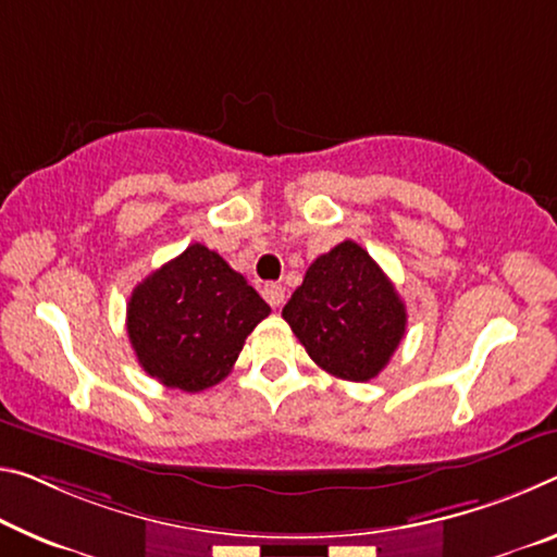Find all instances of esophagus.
<instances>
[{
  "label": "esophagus",
  "instance_id": "obj_1",
  "mask_svg": "<svg viewBox=\"0 0 557 557\" xmlns=\"http://www.w3.org/2000/svg\"><path fill=\"white\" fill-rule=\"evenodd\" d=\"M262 297L268 299L270 307H280L285 302V287L277 285V282H270V285L262 287Z\"/></svg>",
  "mask_w": 557,
  "mask_h": 557
}]
</instances>
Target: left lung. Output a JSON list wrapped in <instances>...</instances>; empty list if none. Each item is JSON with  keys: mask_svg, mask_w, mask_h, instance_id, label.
Returning <instances> with one entry per match:
<instances>
[{"mask_svg": "<svg viewBox=\"0 0 557 557\" xmlns=\"http://www.w3.org/2000/svg\"><path fill=\"white\" fill-rule=\"evenodd\" d=\"M282 317L314 364L347 382L374 379L406 332L401 297L355 240L334 245L307 268Z\"/></svg>", "mask_w": 557, "mask_h": 557, "instance_id": "obj_1", "label": "left lung"}]
</instances>
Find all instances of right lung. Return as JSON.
Masks as SVG:
<instances>
[{
  "label": "right lung",
  "instance_id": "add662e5",
  "mask_svg": "<svg viewBox=\"0 0 557 557\" xmlns=\"http://www.w3.org/2000/svg\"><path fill=\"white\" fill-rule=\"evenodd\" d=\"M268 314L240 272L196 243L136 285L126 330L146 374L196 394L231 374L247 334Z\"/></svg>",
  "mask_w": 557,
  "mask_h": 557
}]
</instances>
